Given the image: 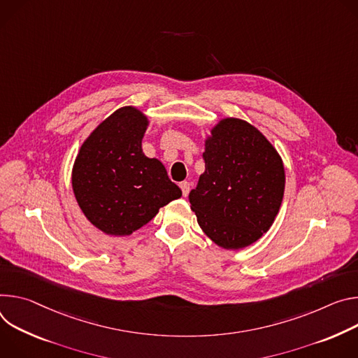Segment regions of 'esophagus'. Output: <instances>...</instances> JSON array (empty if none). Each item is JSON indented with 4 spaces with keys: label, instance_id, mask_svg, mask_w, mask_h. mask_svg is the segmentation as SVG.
<instances>
[{
    "label": "esophagus",
    "instance_id": "1",
    "mask_svg": "<svg viewBox=\"0 0 358 358\" xmlns=\"http://www.w3.org/2000/svg\"><path fill=\"white\" fill-rule=\"evenodd\" d=\"M179 186H180V189H182V194H183V196H187V194H189V190H190V183H189V182H180Z\"/></svg>",
    "mask_w": 358,
    "mask_h": 358
}]
</instances>
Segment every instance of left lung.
I'll list each match as a JSON object with an SVG mask.
<instances>
[{
	"label": "left lung",
	"mask_w": 358,
	"mask_h": 358,
	"mask_svg": "<svg viewBox=\"0 0 358 358\" xmlns=\"http://www.w3.org/2000/svg\"><path fill=\"white\" fill-rule=\"evenodd\" d=\"M205 172L189 193L190 209L209 239L226 250L257 242L280 210L282 156L252 124L223 117L205 139Z\"/></svg>",
	"instance_id": "left-lung-1"
}]
</instances>
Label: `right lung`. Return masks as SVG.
<instances>
[{
    "label": "right lung",
    "instance_id": "right-lung-1",
    "mask_svg": "<svg viewBox=\"0 0 358 358\" xmlns=\"http://www.w3.org/2000/svg\"><path fill=\"white\" fill-rule=\"evenodd\" d=\"M148 125L136 106L119 108L90 134L75 157L71 179L78 206L108 236L132 234L182 196L164 164L142 150Z\"/></svg>",
    "mask_w": 358,
    "mask_h": 358
}]
</instances>
